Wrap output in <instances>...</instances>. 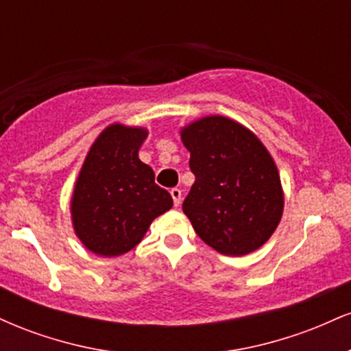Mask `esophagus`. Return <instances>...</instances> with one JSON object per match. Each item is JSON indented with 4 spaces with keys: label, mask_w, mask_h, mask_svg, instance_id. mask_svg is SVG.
<instances>
[{
    "label": "esophagus",
    "mask_w": 351,
    "mask_h": 351,
    "mask_svg": "<svg viewBox=\"0 0 351 351\" xmlns=\"http://www.w3.org/2000/svg\"><path fill=\"white\" fill-rule=\"evenodd\" d=\"M170 195H171V198H173V203H175V206H180V203H181V189L171 188Z\"/></svg>",
    "instance_id": "1"
}]
</instances>
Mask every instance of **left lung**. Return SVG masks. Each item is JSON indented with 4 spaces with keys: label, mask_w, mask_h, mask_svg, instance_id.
<instances>
[{
    "label": "left lung",
    "mask_w": 351,
    "mask_h": 351,
    "mask_svg": "<svg viewBox=\"0 0 351 351\" xmlns=\"http://www.w3.org/2000/svg\"><path fill=\"white\" fill-rule=\"evenodd\" d=\"M195 183L183 213L196 234L224 256H245L271 239L284 213V189L259 136L224 115L180 128Z\"/></svg>",
    "instance_id": "8db88e82"
}]
</instances>
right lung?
<instances>
[{"label": "right lung", "instance_id": "right-lung-1", "mask_svg": "<svg viewBox=\"0 0 351 351\" xmlns=\"http://www.w3.org/2000/svg\"><path fill=\"white\" fill-rule=\"evenodd\" d=\"M145 127L110 123L88 148L71 196L75 236L90 252L117 257L142 243L152 221L173 206L171 195L138 158Z\"/></svg>", "mask_w": 351, "mask_h": 351}]
</instances>
